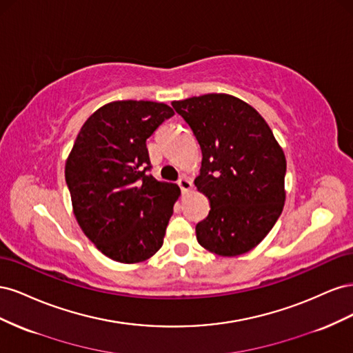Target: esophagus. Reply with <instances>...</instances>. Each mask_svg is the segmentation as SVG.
Masks as SVG:
<instances>
[{"label": "esophagus", "mask_w": 353, "mask_h": 353, "mask_svg": "<svg viewBox=\"0 0 353 353\" xmlns=\"http://www.w3.org/2000/svg\"><path fill=\"white\" fill-rule=\"evenodd\" d=\"M178 185L183 190V193H188V191L193 188V183H191V179L188 176H183L178 181Z\"/></svg>", "instance_id": "esophagus-1"}]
</instances>
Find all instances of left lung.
<instances>
[{"label": "left lung", "mask_w": 353, "mask_h": 353, "mask_svg": "<svg viewBox=\"0 0 353 353\" xmlns=\"http://www.w3.org/2000/svg\"><path fill=\"white\" fill-rule=\"evenodd\" d=\"M201 148L197 191L210 210L196 225L206 250L234 258L256 248L275 225L285 201V156L270 125L230 94L172 101Z\"/></svg>", "instance_id": "1"}]
</instances>
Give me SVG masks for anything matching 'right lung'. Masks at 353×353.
Listing matches in <instances>:
<instances>
[{
    "label": "right lung",
    "mask_w": 353,
    "mask_h": 353,
    "mask_svg": "<svg viewBox=\"0 0 353 353\" xmlns=\"http://www.w3.org/2000/svg\"><path fill=\"white\" fill-rule=\"evenodd\" d=\"M175 112L165 103L112 101L81 128L66 160L73 215L95 248L121 263L150 259L181 196L152 174L147 138Z\"/></svg>",
    "instance_id": "obj_1"
}]
</instances>
